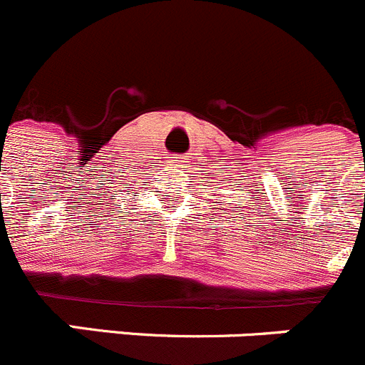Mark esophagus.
I'll return each instance as SVG.
<instances>
[{"instance_id": "1", "label": "esophagus", "mask_w": 365, "mask_h": 365, "mask_svg": "<svg viewBox=\"0 0 365 365\" xmlns=\"http://www.w3.org/2000/svg\"><path fill=\"white\" fill-rule=\"evenodd\" d=\"M169 162H171V165H175V167H180L183 163V156H180V155H173L171 156V160H169Z\"/></svg>"}]
</instances>
